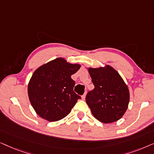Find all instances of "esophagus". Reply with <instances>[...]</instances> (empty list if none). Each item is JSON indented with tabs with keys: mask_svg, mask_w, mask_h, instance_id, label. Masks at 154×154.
<instances>
[{
	"mask_svg": "<svg viewBox=\"0 0 154 154\" xmlns=\"http://www.w3.org/2000/svg\"><path fill=\"white\" fill-rule=\"evenodd\" d=\"M86 94H87V92H85V93H84L83 95H82V99H83V100H85V96H86Z\"/></svg>",
	"mask_w": 154,
	"mask_h": 154,
	"instance_id": "obj_1",
	"label": "esophagus"
}]
</instances>
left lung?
Returning <instances> with one entry per match:
<instances>
[{"label":"left lung","mask_w":154,"mask_h":154,"mask_svg":"<svg viewBox=\"0 0 154 154\" xmlns=\"http://www.w3.org/2000/svg\"><path fill=\"white\" fill-rule=\"evenodd\" d=\"M94 88L87 94L86 102L94 117L104 123L121 119L130 102V92L123 79L112 66L88 68Z\"/></svg>","instance_id":"8db88e82"}]
</instances>
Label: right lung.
Masks as SVG:
<instances>
[{
    "label": "right lung",
    "mask_w": 154,
    "mask_h": 154,
    "mask_svg": "<svg viewBox=\"0 0 154 154\" xmlns=\"http://www.w3.org/2000/svg\"><path fill=\"white\" fill-rule=\"evenodd\" d=\"M81 65L70 64L59 57L38 67L28 84V95L33 109L42 119L50 122L66 117L81 99L73 91L75 81L71 75Z\"/></svg>",
    "instance_id": "obj_1"
}]
</instances>
